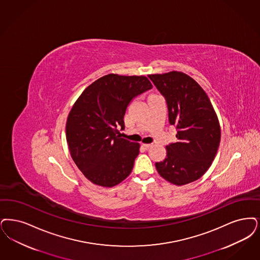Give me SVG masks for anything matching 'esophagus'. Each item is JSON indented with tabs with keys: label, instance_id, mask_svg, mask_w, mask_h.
I'll use <instances>...</instances> for the list:
<instances>
[{
	"label": "esophagus",
	"instance_id": "34e87169",
	"mask_svg": "<svg viewBox=\"0 0 260 260\" xmlns=\"http://www.w3.org/2000/svg\"><path fill=\"white\" fill-rule=\"evenodd\" d=\"M143 147L145 148L146 150H148V149H150V148L153 147V144H143Z\"/></svg>",
	"mask_w": 260,
	"mask_h": 260
}]
</instances>
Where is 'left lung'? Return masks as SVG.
Returning a JSON list of instances; mask_svg holds the SVG:
<instances>
[{"label":"left lung","instance_id":"left-lung-1","mask_svg":"<svg viewBox=\"0 0 260 260\" xmlns=\"http://www.w3.org/2000/svg\"><path fill=\"white\" fill-rule=\"evenodd\" d=\"M148 77L166 99L169 124L177 129V141L167 146V157L156 162V170L177 186L197 181L211 167L220 142L214 107L199 84L185 73Z\"/></svg>","mask_w":260,"mask_h":260}]
</instances>
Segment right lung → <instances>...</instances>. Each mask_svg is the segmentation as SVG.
Returning a JSON list of instances; mask_svg holds the SVG:
<instances>
[{
    "label": "right lung",
    "instance_id": "obj_1",
    "mask_svg": "<svg viewBox=\"0 0 260 260\" xmlns=\"http://www.w3.org/2000/svg\"><path fill=\"white\" fill-rule=\"evenodd\" d=\"M145 76L107 74L88 86L75 102L66 125L73 161L84 176L103 187H114L133 170L139 144L122 138L127 106L152 89Z\"/></svg>",
    "mask_w": 260,
    "mask_h": 260
}]
</instances>
